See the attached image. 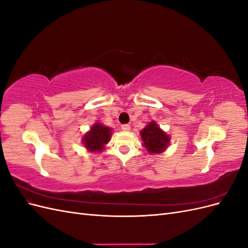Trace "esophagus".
I'll return each mask as SVG.
<instances>
[{"label": "esophagus", "instance_id": "1", "mask_svg": "<svg viewBox=\"0 0 248 248\" xmlns=\"http://www.w3.org/2000/svg\"><path fill=\"white\" fill-rule=\"evenodd\" d=\"M121 128H122L124 131H129V130H130V125H128V124H123V125L121 126Z\"/></svg>", "mask_w": 248, "mask_h": 248}]
</instances>
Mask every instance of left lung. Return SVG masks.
I'll return each mask as SVG.
<instances>
[{
    "label": "left lung",
    "instance_id": "8db88e82",
    "mask_svg": "<svg viewBox=\"0 0 248 248\" xmlns=\"http://www.w3.org/2000/svg\"><path fill=\"white\" fill-rule=\"evenodd\" d=\"M140 137L144 142V147L151 154L163 152L170 144V137L164 132L156 122H150L140 131Z\"/></svg>",
    "mask_w": 248,
    "mask_h": 248
}]
</instances>
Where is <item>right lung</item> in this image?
<instances>
[{
  "mask_svg": "<svg viewBox=\"0 0 248 248\" xmlns=\"http://www.w3.org/2000/svg\"><path fill=\"white\" fill-rule=\"evenodd\" d=\"M111 137V128L95 123L82 138V144L90 152H101Z\"/></svg>",
  "mask_w": 248,
  "mask_h": 248,
  "instance_id": "right-lung-1",
  "label": "right lung"
}]
</instances>
